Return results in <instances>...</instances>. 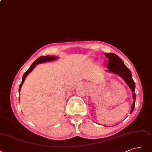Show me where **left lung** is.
I'll use <instances>...</instances> for the list:
<instances>
[{
    "label": "left lung",
    "mask_w": 152,
    "mask_h": 152,
    "mask_svg": "<svg viewBox=\"0 0 152 152\" xmlns=\"http://www.w3.org/2000/svg\"><path fill=\"white\" fill-rule=\"evenodd\" d=\"M105 56L109 58L108 64H107V68L108 71L114 72L116 75H118L121 77L123 78L126 83L130 87L132 91H135V83L132 77V74L130 70L126 66L123 61L121 58L117 56L115 53H105ZM133 104L132 105V109L131 113L133 111L135 107V100H136V94L134 93L133 95Z\"/></svg>",
    "instance_id": "8db88e82"
}]
</instances>
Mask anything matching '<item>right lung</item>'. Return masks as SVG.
Listing matches in <instances>:
<instances>
[{
    "label": "right lung",
    "instance_id": "obj_1",
    "mask_svg": "<svg viewBox=\"0 0 152 152\" xmlns=\"http://www.w3.org/2000/svg\"><path fill=\"white\" fill-rule=\"evenodd\" d=\"M57 57H53V56H42V57H38L37 59L34 62L32 65L30 66V67L29 68V69L25 72V73H24L23 76V78H22V82L20 84V85H19V92H20V90H21V86L23 84V83L24 81V80H25L26 77L27 76V75L30 73L34 68L35 67V66L38 64L40 63H42V62H47V61H53V60H56V58Z\"/></svg>",
    "mask_w": 152,
    "mask_h": 152
}]
</instances>
